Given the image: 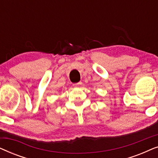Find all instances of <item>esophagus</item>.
Masks as SVG:
<instances>
[{
	"label": "esophagus",
	"instance_id": "34e87169",
	"mask_svg": "<svg viewBox=\"0 0 158 158\" xmlns=\"http://www.w3.org/2000/svg\"><path fill=\"white\" fill-rule=\"evenodd\" d=\"M82 84L81 82H79V83H74L73 84V86H74L75 88H78L80 85H81Z\"/></svg>",
	"mask_w": 158,
	"mask_h": 158
}]
</instances>
